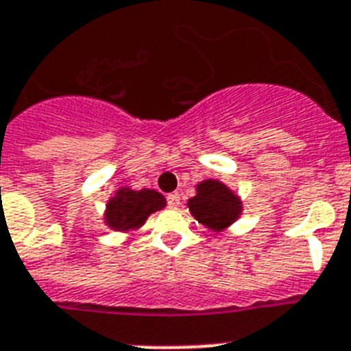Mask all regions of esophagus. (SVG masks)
Here are the masks:
<instances>
[{
	"instance_id": "1",
	"label": "esophagus",
	"mask_w": 351,
	"mask_h": 351,
	"mask_svg": "<svg viewBox=\"0 0 351 351\" xmlns=\"http://www.w3.org/2000/svg\"><path fill=\"white\" fill-rule=\"evenodd\" d=\"M167 204L172 209L179 208V204H181V195H179V193H170V195L167 197Z\"/></svg>"
}]
</instances>
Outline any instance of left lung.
Segmentation results:
<instances>
[{
  "instance_id": "obj_1",
  "label": "left lung",
  "mask_w": 351,
  "mask_h": 351,
  "mask_svg": "<svg viewBox=\"0 0 351 351\" xmlns=\"http://www.w3.org/2000/svg\"><path fill=\"white\" fill-rule=\"evenodd\" d=\"M191 215L215 230L223 229L238 218L239 200L232 191L218 181H204L197 186V195L188 200Z\"/></svg>"
}]
</instances>
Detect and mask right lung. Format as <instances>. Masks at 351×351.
Here are the masks:
<instances>
[{
  "label": "right lung",
  "instance_id": "obj_1",
  "mask_svg": "<svg viewBox=\"0 0 351 351\" xmlns=\"http://www.w3.org/2000/svg\"><path fill=\"white\" fill-rule=\"evenodd\" d=\"M167 200L161 193L152 190H121L108 202L106 220L117 230L136 229L151 213L163 209Z\"/></svg>",
  "mask_w": 351,
  "mask_h": 351
}]
</instances>
